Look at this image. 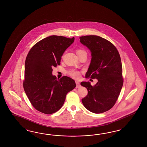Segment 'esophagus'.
Returning a JSON list of instances; mask_svg holds the SVG:
<instances>
[{
	"mask_svg": "<svg viewBox=\"0 0 147 147\" xmlns=\"http://www.w3.org/2000/svg\"><path fill=\"white\" fill-rule=\"evenodd\" d=\"M76 87H77V88H79V87H80V82H79V81H76Z\"/></svg>",
	"mask_w": 147,
	"mask_h": 147,
	"instance_id": "esophagus-1",
	"label": "esophagus"
}]
</instances>
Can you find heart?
I'll return each instance as SVG.
<instances>
[{"instance_id": "1", "label": "heart", "mask_w": 147, "mask_h": 147, "mask_svg": "<svg viewBox=\"0 0 147 147\" xmlns=\"http://www.w3.org/2000/svg\"><path fill=\"white\" fill-rule=\"evenodd\" d=\"M76 52L77 55L81 53H83V52H85L84 50H82L81 49H76ZM68 74L69 75V76H71L72 78H74V79H79L80 77V72L78 71H76L74 69H71L70 71H68Z\"/></svg>"}]
</instances>
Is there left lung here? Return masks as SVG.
I'll return each mask as SVG.
<instances>
[{
	"instance_id": "left-lung-1",
	"label": "left lung",
	"mask_w": 147,
	"mask_h": 147,
	"mask_svg": "<svg viewBox=\"0 0 147 147\" xmlns=\"http://www.w3.org/2000/svg\"><path fill=\"white\" fill-rule=\"evenodd\" d=\"M80 41L92 53L86 78L98 80L93 86L89 82H81L88 90V94L82 99V102L89 111L102 113L114 106L123 86L120 55L114 45L101 36H82L80 37Z\"/></svg>"
}]
</instances>
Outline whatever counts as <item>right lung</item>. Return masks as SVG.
I'll list each match as a JSON object with an SVG mask.
<instances>
[{
  "mask_svg": "<svg viewBox=\"0 0 147 147\" xmlns=\"http://www.w3.org/2000/svg\"><path fill=\"white\" fill-rule=\"evenodd\" d=\"M74 41V37L49 36L36 43L27 54L23 87L37 111L46 114L58 111L67 94L76 87L71 78L63 76L57 79L52 74V67L60 65L63 54Z\"/></svg>",
  "mask_w": 147,
  "mask_h": 147,
  "instance_id": "right-lung-1",
  "label": "right lung"
}]
</instances>
